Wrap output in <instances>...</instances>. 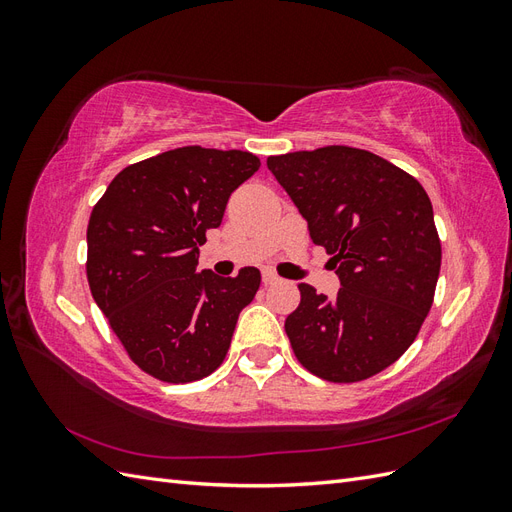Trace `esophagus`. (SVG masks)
<instances>
[{
	"mask_svg": "<svg viewBox=\"0 0 512 512\" xmlns=\"http://www.w3.org/2000/svg\"><path fill=\"white\" fill-rule=\"evenodd\" d=\"M262 282H265V284H275V282H280V275H277L271 269H265V271H262Z\"/></svg>",
	"mask_w": 512,
	"mask_h": 512,
	"instance_id": "obj_1",
	"label": "esophagus"
}]
</instances>
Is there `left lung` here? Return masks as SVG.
<instances>
[{
  "label": "left lung",
  "instance_id": "left-lung-1",
  "mask_svg": "<svg viewBox=\"0 0 512 512\" xmlns=\"http://www.w3.org/2000/svg\"><path fill=\"white\" fill-rule=\"evenodd\" d=\"M275 179L331 254L337 297L299 284L286 318L299 363L329 382H359L416 339L436 292L442 245L423 185L365 149L329 145L267 158Z\"/></svg>",
  "mask_w": 512,
  "mask_h": 512
}]
</instances>
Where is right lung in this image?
I'll list each match as a JSON object with an SVG mask.
<instances>
[{
    "label": "right lung",
    "mask_w": 512,
    "mask_h": 512,
    "mask_svg": "<svg viewBox=\"0 0 512 512\" xmlns=\"http://www.w3.org/2000/svg\"><path fill=\"white\" fill-rule=\"evenodd\" d=\"M260 168L250 151L179 147L130 164L87 226V282L130 359L170 384L218 369L260 271H196L230 194Z\"/></svg>",
    "instance_id": "1"
}]
</instances>
